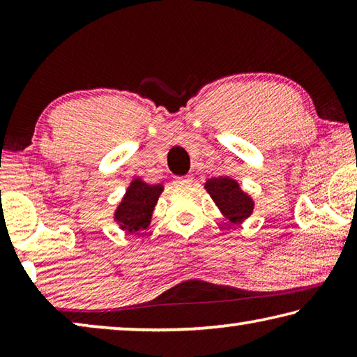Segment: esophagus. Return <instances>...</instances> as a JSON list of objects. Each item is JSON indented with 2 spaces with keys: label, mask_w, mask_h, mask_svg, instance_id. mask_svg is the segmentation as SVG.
<instances>
[{
  "label": "esophagus",
  "mask_w": 357,
  "mask_h": 357,
  "mask_svg": "<svg viewBox=\"0 0 357 357\" xmlns=\"http://www.w3.org/2000/svg\"><path fill=\"white\" fill-rule=\"evenodd\" d=\"M174 183H176V185H190L193 183V179L190 176H184V178H178Z\"/></svg>",
  "instance_id": "1"
}]
</instances>
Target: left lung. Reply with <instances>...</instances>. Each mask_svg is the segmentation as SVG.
<instances>
[{
    "label": "left lung",
    "instance_id": "8db88e82",
    "mask_svg": "<svg viewBox=\"0 0 357 357\" xmlns=\"http://www.w3.org/2000/svg\"><path fill=\"white\" fill-rule=\"evenodd\" d=\"M204 189L213 197L217 206L225 214L233 223H239L250 217L253 211V200L241 190L236 181L220 176L208 179L204 184Z\"/></svg>",
    "mask_w": 357,
    "mask_h": 357
}]
</instances>
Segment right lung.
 I'll use <instances>...</instances> for the list:
<instances>
[{"mask_svg": "<svg viewBox=\"0 0 357 357\" xmlns=\"http://www.w3.org/2000/svg\"><path fill=\"white\" fill-rule=\"evenodd\" d=\"M162 190H164L162 184H146L142 179L132 181L123 202L114 213V220L119 223L121 229L135 233L138 229L146 228Z\"/></svg>", "mask_w": 357, "mask_h": 357, "instance_id": "right-lung-1", "label": "right lung"}]
</instances>
